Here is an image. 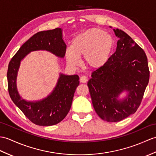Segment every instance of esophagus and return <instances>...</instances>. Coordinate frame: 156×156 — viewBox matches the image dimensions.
Returning <instances> with one entry per match:
<instances>
[{
  "mask_svg": "<svg viewBox=\"0 0 156 156\" xmlns=\"http://www.w3.org/2000/svg\"><path fill=\"white\" fill-rule=\"evenodd\" d=\"M87 80H88V79H87L85 76H81L80 78V82L82 83H86Z\"/></svg>",
  "mask_w": 156,
  "mask_h": 156,
  "instance_id": "obj_1",
  "label": "esophagus"
}]
</instances>
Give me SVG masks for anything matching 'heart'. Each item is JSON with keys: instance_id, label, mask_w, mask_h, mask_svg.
<instances>
[{"instance_id": "obj_1", "label": "heart", "mask_w": 156, "mask_h": 156, "mask_svg": "<svg viewBox=\"0 0 156 156\" xmlns=\"http://www.w3.org/2000/svg\"><path fill=\"white\" fill-rule=\"evenodd\" d=\"M114 45V38L110 34L100 28H90L72 39L65 56L68 64L76 66L78 56H83V62L86 67L98 69L106 64Z\"/></svg>"}]
</instances>
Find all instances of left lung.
Returning a JSON list of instances; mask_svg holds the SVG:
<instances>
[{
    "label": "left lung",
    "mask_w": 156,
    "mask_h": 156,
    "mask_svg": "<svg viewBox=\"0 0 156 156\" xmlns=\"http://www.w3.org/2000/svg\"><path fill=\"white\" fill-rule=\"evenodd\" d=\"M119 38L115 52L103 66L94 71L88 82L93 106L98 116L110 122L121 121L134 114L140 106L149 82L150 70L144 50L122 30L114 29ZM124 90L127 98H117Z\"/></svg>",
    "instance_id": "left-lung-1"
}]
</instances>
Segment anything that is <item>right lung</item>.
<instances>
[{"label":"right lung","mask_w":156,"mask_h":156,"mask_svg":"<svg viewBox=\"0 0 156 156\" xmlns=\"http://www.w3.org/2000/svg\"><path fill=\"white\" fill-rule=\"evenodd\" d=\"M46 50L60 58L65 56L66 45L61 28L41 31L22 46L10 60L7 71L9 95L29 120L36 125L50 126L58 124L70 111L76 89L79 85L78 75L60 74L53 92L41 102H28L21 99L17 92L16 78L20 60L31 51Z\"/></svg>","instance_id":"add662e5"}]
</instances>
